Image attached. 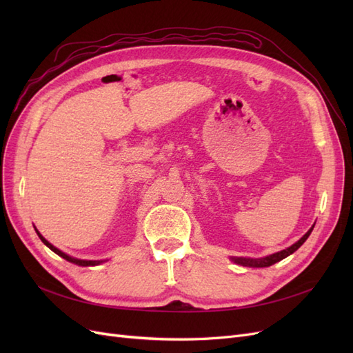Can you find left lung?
I'll use <instances>...</instances> for the list:
<instances>
[{"instance_id": "8db88e82", "label": "left lung", "mask_w": 353, "mask_h": 353, "mask_svg": "<svg viewBox=\"0 0 353 353\" xmlns=\"http://www.w3.org/2000/svg\"><path fill=\"white\" fill-rule=\"evenodd\" d=\"M312 230H314V225L307 230V232L305 234V236H303L301 240H297L294 244L290 245V248H287V249H284V250H281V252H276V253L268 254V256H265V258H259V259H252V258H231V261H232L234 263H237V265L250 266V268H266V266H271V265H274V263H276V262H280V261H283L284 258H287V256H290L292 253H294V252H296L299 248H301V245L306 241V239H307L309 236H311Z\"/></svg>"}]
</instances>
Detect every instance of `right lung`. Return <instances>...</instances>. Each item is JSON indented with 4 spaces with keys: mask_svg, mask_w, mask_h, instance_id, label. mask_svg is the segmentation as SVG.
Instances as JSON below:
<instances>
[{
    "mask_svg": "<svg viewBox=\"0 0 353 353\" xmlns=\"http://www.w3.org/2000/svg\"><path fill=\"white\" fill-rule=\"evenodd\" d=\"M35 231H37V234H38V237L41 239V241L44 243L48 249H51L52 252H54L56 254H59V256H61L63 259H66L68 262H70V263H74V265H79V266H95V265H100V263H103V262H105V261H87V259H78V258H73V256H70V254H68V253H65V252H61L60 249H57L56 245H52L48 240H46L44 237L41 236V232L35 228Z\"/></svg>",
    "mask_w": 353,
    "mask_h": 353,
    "instance_id": "add662e5",
    "label": "right lung"
}]
</instances>
